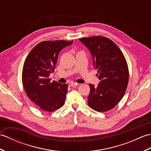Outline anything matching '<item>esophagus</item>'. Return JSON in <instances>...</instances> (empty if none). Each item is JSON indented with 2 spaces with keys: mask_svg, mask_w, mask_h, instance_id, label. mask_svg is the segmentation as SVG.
<instances>
[{
  "mask_svg": "<svg viewBox=\"0 0 151 151\" xmlns=\"http://www.w3.org/2000/svg\"><path fill=\"white\" fill-rule=\"evenodd\" d=\"M78 84H76V83H74V82H70L69 84V86H78Z\"/></svg>",
  "mask_w": 151,
  "mask_h": 151,
  "instance_id": "esophagus-1",
  "label": "esophagus"
}]
</instances>
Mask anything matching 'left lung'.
I'll return each mask as SVG.
<instances>
[{"label":"left lung","mask_w":151,"mask_h":151,"mask_svg":"<svg viewBox=\"0 0 151 151\" xmlns=\"http://www.w3.org/2000/svg\"><path fill=\"white\" fill-rule=\"evenodd\" d=\"M91 52L93 65L101 82L97 87L89 84L88 104L99 112L113 109L123 97L127 88L129 71L119 48L109 38L93 36L80 38Z\"/></svg>","instance_id":"obj_1"}]
</instances>
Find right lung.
<instances>
[{"instance_id": "add662e5", "label": "right lung", "mask_w": 151, "mask_h": 151, "mask_svg": "<svg viewBox=\"0 0 151 151\" xmlns=\"http://www.w3.org/2000/svg\"><path fill=\"white\" fill-rule=\"evenodd\" d=\"M73 41H41L35 46L24 61L22 72V85L27 96L40 109L52 112L64 104L68 85L50 82L58 54Z\"/></svg>"}]
</instances>
